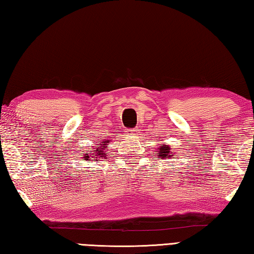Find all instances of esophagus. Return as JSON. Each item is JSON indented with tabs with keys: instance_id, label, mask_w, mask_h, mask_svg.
<instances>
[{
	"instance_id": "esophagus-1",
	"label": "esophagus",
	"mask_w": 254,
	"mask_h": 254,
	"mask_svg": "<svg viewBox=\"0 0 254 254\" xmlns=\"http://www.w3.org/2000/svg\"><path fill=\"white\" fill-rule=\"evenodd\" d=\"M127 136H129V137H134L137 134V128H129V129H127Z\"/></svg>"
}]
</instances>
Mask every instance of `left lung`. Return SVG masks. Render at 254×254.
I'll use <instances>...</instances> for the list:
<instances>
[{
  "label": "left lung",
  "mask_w": 254,
  "mask_h": 254,
  "mask_svg": "<svg viewBox=\"0 0 254 254\" xmlns=\"http://www.w3.org/2000/svg\"><path fill=\"white\" fill-rule=\"evenodd\" d=\"M157 152V156H159V160L163 159V157H171L172 156V152H171V148L168 145L164 144L159 148Z\"/></svg>",
  "instance_id": "left-lung-1"
}]
</instances>
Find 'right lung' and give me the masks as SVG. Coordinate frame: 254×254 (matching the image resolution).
Listing matches in <instances>:
<instances>
[{
    "instance_id": "1",
    "label": "right lung",
    "mask_w": 254,
    "mask_h": 254,
    "mask_svg": "<svg viewBox=\"0 0 254 254\" xmlns=\"http://www.w3.org/2000/svg\"><path fill=\"white\" fill-rule=\"evenodd\" d=\"M99 144H95V146H92V150H86V153H81L84 154L83 155V159L84 160H89V159H105L106 154H108V152H106V148H108V143H109V140H102V141H99Z\"/></svg>"
}]
</instances>
